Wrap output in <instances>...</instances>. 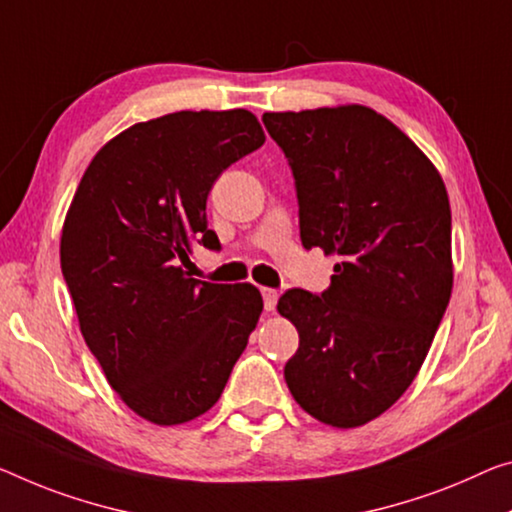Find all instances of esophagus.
<instances>
[{
    "instance_id": "34e87169",
    "label": "esophagus",
    "mask_w": 512,
    "mask_h": 512,
    "mask_svg": "<svg viewBox=\"0 0 512 512\" xmlns=\"http://www.w3.org/2000/svg\"><path fill=\"white\" fill-rule=\"evenodd\" d=\"M261 295H263L265 311H274V309H277V300H279L277 290H274V288H261Z\"/></svg>"
}]
</instances>
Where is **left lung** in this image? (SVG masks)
Returning a JSON list of instances; mask_svg holds the SVG:
<instances>
[{
    "label": "left lung",
    "instance_id": "8db88e82",
    "mask_svg": "<svg viewBox=\"0 0 512 512\" xmlns=\"http://www.w3.org/2000/svg\"><path fill=\"white\" fill-rule=\"evenodd\" d=\"M263 123L293 171L304 249L338 256L320 295H281L300 334L283 377L318 421L364 426L410 387L451 300L444 180L368 107L267 112Z\"/></svg>",
    "mask_w": 512,
    "mask_h": 512
}]
</instances>
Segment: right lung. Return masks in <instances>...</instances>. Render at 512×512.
Listing matches in <instances>:
<instances>
[{"mask_svg": "<svg viewBox=\"0 0 512 512\" xmlns=\"http://www.w3.org/2000/svg\"><path fill=\"white\" fill-rule=\"evenodd\" d=\"M265 141L247 109L176 112L137 123L93 157L61 233V272L86 345L141 419L192 421L217 403L263 311L251 283L192 279L212 251L206 201Z\"/></svg>", "mask_w": 512, "mask_h": 512, "instance_id": "1", "label": "right lung"}]
</instances>
